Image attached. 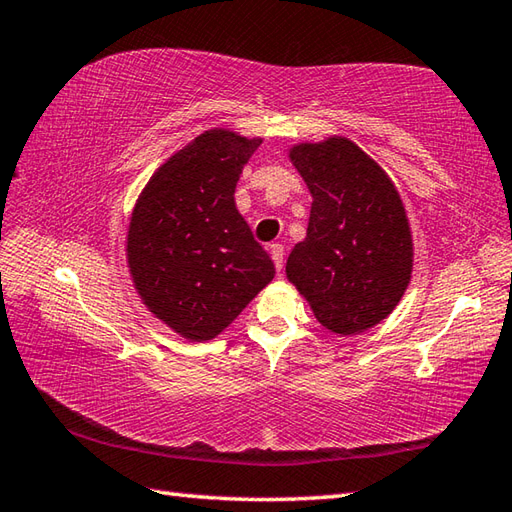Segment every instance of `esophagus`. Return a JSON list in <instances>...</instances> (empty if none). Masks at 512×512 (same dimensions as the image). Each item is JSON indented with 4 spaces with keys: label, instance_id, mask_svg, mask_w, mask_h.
I'll return each mask as SVG.
<instances>
[{
    "label": "esophagus",
    "instance_id": "1",
    "mask_svg": "<svg viewBox=\"0 0 512 512\" xmlns=\"http://www.w3.org/2000/svg\"><path fill=\"white\" fill-rule=\"evenodd\" d=\"M270 255H273V262H275L277 273H281V270H284V244H273V246H270Z\"/></svg>",
    "mask_w": 512,
    "mask_h": 512
}]
</instances>
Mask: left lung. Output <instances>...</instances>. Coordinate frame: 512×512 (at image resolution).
<instances>
[{
  "mask_svg": "<svg viewBox=\"0 0 512 512\" xmlns=\"http://www.w3.org/2000/svg\"><path fill=\"white\" fill-rule=\"evenodd\" d=\"M292 165L312 193L308 237L286 275L323 328L356 334L396 308L411 277V231L387 173L347 138L297 145Z\"/></svg>",
  "mask_w": 512,
  "mask_h": 512,
  "instance_id": "1",
  "label": "left lung"
}]
</instances>
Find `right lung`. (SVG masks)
<instances>
[{
    "label": "right lung",
    "mask_w": 512,
    "mask_h": 512,
    "mask_svg": "<svg viewBox=\"0 0 512 512\" xmlns=\"http://www.w3.org/2000/svg\"><path fill=\"white\" fill-rule=\"evenodd\" d=\"M262 145L211 129L149 180L132 213L127 259L138 295L189 341H209L275 277L235 206L244 165Z\"/></svg>",
    "instance_id": "right-lung-1"
}]
</instances>
